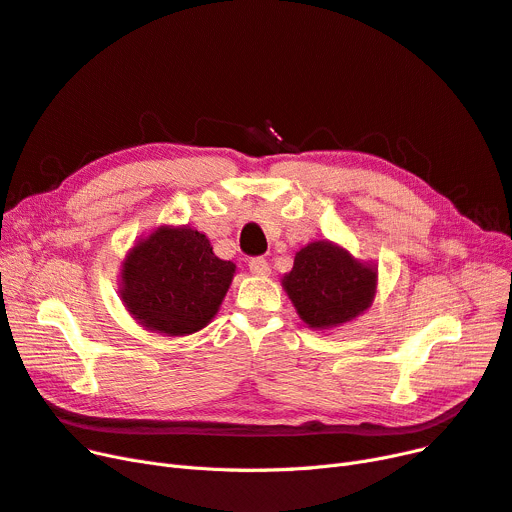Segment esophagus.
<instances>
[{
  "label": "esophagus",
  "mask_w": 512,
  "mask_h": 512,
  "mask_svg": "<svg viewBox=\"0 0 512 512\" xmlns=\"http://www.w3.org/2000/svg\"><path fill=\"white\" fill-rule=\"evenodd\" d=\"M250 271L254 275H258V277H267L271 273V267H269V262L264 260L262 256H256V258L250 260Z\"/></svg>",
  "instance_id": "34e87169"
}]
</instances>
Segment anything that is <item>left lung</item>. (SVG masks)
<instances>
[{"label": "left lung", "mask_w": 512, "mask_h": 512, "mask_svg": "<svg viewBox=\"0 0 512 512\" xmlns=\"http://www.w3.org/2000/svg\"><path fill=\"white\" fill-rule=\"evenodd\" d=\"M283 288L306 325L327 330L355 319L372 304L376 271L330 241H315L296 254Z\"/></svg>", "instance_id": "1"}]
</instances>
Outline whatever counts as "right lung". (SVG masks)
Wrapping results in <instances>:
<instances>
[{"label":"right lung","instance_id":"obj_1","mask_svg":"<svg viewBox=\"0 0 512 512\" xmlns=\"http://www.w3.org/2000/svg\"><path fill=\"white\" fill-rule=\"evenodd\" d=\"M235 264L214 256L208 237L161 227L142 239L121 271V296L134 319L168 336L199 332L218 313Z\"/></svg>","mask_w":512,"mask_h":512}]
</instances>
